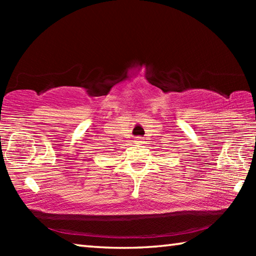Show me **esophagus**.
Here are the masks:
<instances>
[{"label": "esophagus", "instance_id": "obj_1", "mask_svg": "<svg viewBox=\"0 0 256 256\" xmlns=\"http://www.w3.org/2000/svg\"><path fill=\"white\" fill-rule=\"evenodd\" d=\"M142 141H144V140H142L141 136H136V138H134V142H136V144H144Z\"/></svg>", "mask_w": 256, "mask_h": 256}]
</instances>
